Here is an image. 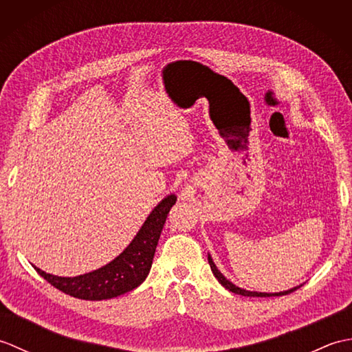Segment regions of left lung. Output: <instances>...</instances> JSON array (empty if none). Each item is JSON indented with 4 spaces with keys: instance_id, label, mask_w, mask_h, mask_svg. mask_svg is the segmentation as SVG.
Masks as SVG:
<instances>
[{
    "instance_id": "obj_1",
    "label": "left lung",
    "mask_w": 352,
    "mask_h": 352,
    "mask_svg": "<svg viewBox=\"0 0 352 352\" xmlns=\"http://www.w3.org/2000/svg\"><path fill=\"white\" fill-rule=\"evenodd\" d=\"M208 265H210L213 275L216 276V278H218V281L222 284L223 287L228 289L230 292H233V294L242 295V296H281V295L292 294V292H295V290L298 289V287H294V289L286 290V292H280V294H261V292H250V290H243V289H241V287L234 286L233 283H230V281L226 278V276H223V275L218 271V267H216V265L213 263V260H212V257H210V256H208Z\"/></svg>"
}]
</instances>
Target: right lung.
Listing matches in <instances>:
<instances>
[{
  "label": "right lung",
  "instance_id": "1",
  "mask_svg": "<svg viewBox=\"0 0 352 352\" xmlns=\"http://www.w3.org/2000/svg\"><path fill=\"white\" fill-rule=\"evenodd\" d=\"M175 201V195L164 198L148 216L133 242L109 265L72 278L51 275L34 266L36 272L63 294L86 301L110 300L136 289L151 269L160 233Z\"/></svg>",
  "mask_w": 352,
  "mask_h": 352
}]
</instances>
